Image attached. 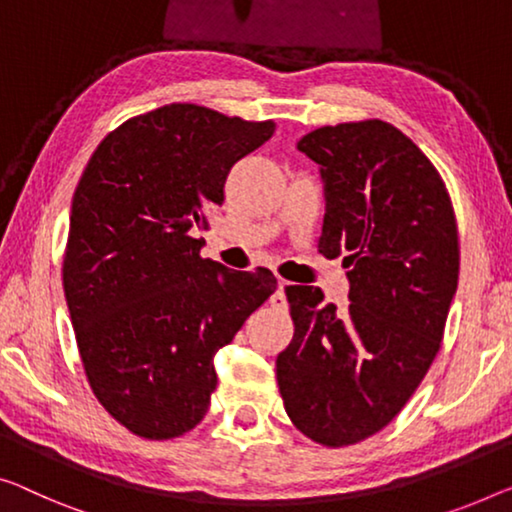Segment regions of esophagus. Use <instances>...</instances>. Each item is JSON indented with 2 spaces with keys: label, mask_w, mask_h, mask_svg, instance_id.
Listing matches in <instances>:
<instances>
[{
  "label": "esophagus",
  "mask_w": 512,
  "mask_h": 512,
  "mask_svg": "<svg viewBox=\"0 0 512 512\" xmlns=\"http://www.w3.org/2000/svg\"><path fill=\"white\" fill-rule=\"evenodd\" d=\"M287 285H289V282H285V280H278V289H276V294L271 296V303L276 305V308H285V305H287V296H285V289H287Z\"/></svg>",
  "instance_id": "esophagus-1"
}]
</instances>
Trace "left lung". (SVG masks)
Wrapping results in <instances>:
<instances>
[{
    "instance_id": "8db88e82",
    "label": "left lung",
    "mask_w": 512,
    "mask_h": 512,
    "mask_svg": "<svg viewBox=\"0 0 512 512\" xmlns=\"http://www.w3.org/2000/svg\"><path fill=\"white\" fill-rule=\"evenodd\" d=\"M299 151L322 167L319 253L347 250L349 303L285 289L294 338L276 375L296 430L329 448L372 437L400 414L444 340L460 276L451 195L437 167L381 119L322 126Z\"/></svg>"
}]
</instances>
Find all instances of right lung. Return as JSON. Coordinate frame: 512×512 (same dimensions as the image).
<instances>
[{"label": "right lung", "mask_w": 512, "mask_h": 512, "mask_svg": "<svg viewBox=\"0 0 512 512\" xmlns=\"http://www.w3.org/2000/svg\"><path fill=\"white\" fill-rule=\"evenodd\" d=\"M273 131L271 119L172 103L114 128L82 172L64 294L91 391L137 437L174 439L202 421L213 356L276 292L269 269H225L195 239L232 165Z\"/></svg>", "instance_id": "1"}]
</instances>
